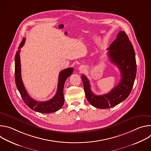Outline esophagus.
<instances>
[{"instance_id": "esophagus-1", "label": "esophagus", "mask_w": 151, "mask_h": 151, "mask_svg": "<svg viewBox=\"0 0 151 151\" xmlns=\"http://www.w3.org/2000/svg\"><path fill=\"white\" fill-rule=\"evenodd\" d=\"M79 70H84V68L82 66H81L79 68Z\"/></svg>"}]
</instances>
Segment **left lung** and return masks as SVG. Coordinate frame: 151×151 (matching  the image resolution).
Here are the masks:
<instances>
[{
  "label": "left lung",
  "instance_id": "left-lung-1",
  "mask_svg": "<svg viewBox=\"0 0 151 151\" xmlns=\"http://www.w3.org/2000/svg\"><path fill=\"white\" fill-rule=\"evenodd\" d=\"M107 50L110 61L120 70L121 79L119 83L107 94L97 96L92 92L88 78L83 75L81 76L87 99L92 106L99 109L110 108L125 100L132 91L136 76L134 50L124 32L119 31Z\"/></svg>",
  "mask_w": 151,
  "mask_h": 151
}]
</instances>
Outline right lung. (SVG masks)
<instances>
[{"mask_svg":"<svg viewBox=\"0 0 151 151\" xmlns=\"http://www.w3.org/2000/svg\"><path fill=\"white\" fill-rule=\"evenodd\" d=\"M25 39V38L23 39L15 57V79L17 89L26 104L31 109L43 114H50L56 112L61 108L64 104V98L63 88L64 83H65V81L68 77H69L73 73V68H67L60 72L58 76L57 93L52 99L46 101H36L29 95L24 87L22 78H21L19 52L20 48L24 44Z\"/></svg>","mask_w":151,"mask_h":151,"instance_id":"obj_1","label":"right lung"}]
</instances>
